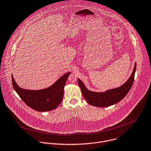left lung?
Returning a JSON list of instances; mask_svg holds the SVG:
<instances>
[{
    "mask_svg": "<svg viewBox=\"0 0 151 151\" xmlns=\"http://www.w3.org/2000/svg\"><path fill=\"white\" fill-rule=\"evenodd\" d=\"M137 63H135L133 72L128 81L118 88L109 89L104 92H96L88 90L79 78L78 85L86 102L92 106L104 108L116 104L123 99L128 94L133 84L136 71Z\"/></svg>",
    "mask_w": 151,
    "mask_h": 151,
    "instance_id": "1",
    "label": "left lung"
}]
</instances>
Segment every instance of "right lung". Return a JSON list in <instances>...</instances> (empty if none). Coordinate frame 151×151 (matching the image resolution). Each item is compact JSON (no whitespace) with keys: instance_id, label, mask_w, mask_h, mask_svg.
<instances>
[{"instance_id":"add662e5","label":"right lung","mask_w":151,"mask_h":151,"mask_svg":"<svg viewBox=\"0 0 151 151\" xmlns=\"http://www.w3.org/2000/svg\"><path fill=\"white\" fill-rule=\"evenodd\" d=\"M71 72L62 75L50 86L40 90H29L20 88L12 75V85L22 101L30 108L39 112L56 109L62 102L66 81Z\"/></svg>"}]
</instances>
